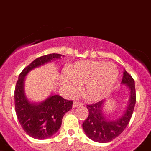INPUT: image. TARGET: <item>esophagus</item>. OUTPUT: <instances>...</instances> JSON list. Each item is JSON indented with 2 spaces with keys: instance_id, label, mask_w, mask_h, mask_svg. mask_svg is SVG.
Returning a JSON list of instances; mask_svg holds the SVG:
<instances>
[{
  "instance_id": "1",
  "label": "esophagus",
  "mask_w": 151,
  "mask_h": 151,
  "mask_svg": "<svg viewBox=\"0 0 151 151\" xmlns=\"http://www.w3.org/2000/svg\"><path fill=\"white\" fill-rule=\"evenodd\" d=\"M82 105V103L79 102V101H74V104H73V108H77V107H79V106Z\"/></svg>"
}]
</instances>
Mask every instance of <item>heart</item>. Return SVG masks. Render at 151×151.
I'll use <instances>...</instances> for the list:
<instances>
[{
  "label": "heart",
  "mask_w": 151,
  "mask_h": 151,
  "mask_svg": "<svg viewBox=\"0 0 151 151\" xmlns=\"http://www.w3.org/2000/svg\"><path fill=\"white\" fill-rule=\"evenodd\" d=\"M62 84L69 96L77 95L83 85V93L90 101H99L112 91L119 75L114 63L98 61H83L69 67Z\"/></svg>",
  "instance_id": "1"
}]
</instances>
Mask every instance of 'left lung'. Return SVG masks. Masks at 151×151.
I'll use <instances>...</instances> for the list:
<instances>
[{"label": "left lung", "mask_w": 151, "mask_h": 151, "mask_svg": "<svg viewBox=\"0 0 151 151\" xmlns=\"http://www.w3.org/2000/svg\"><path fill=\"white\" fill-rule=\"evenodd\" d=\"M121 84L129 89V98L125 111L119 117L107 119L104 113V101L88 104L89 115L83 123L88 138L99 143H107L119 136L126 129L132 116L136 101L135 81L126 70L123 71Z\"/></svg>", "instance_id": "1"}]
</instances>
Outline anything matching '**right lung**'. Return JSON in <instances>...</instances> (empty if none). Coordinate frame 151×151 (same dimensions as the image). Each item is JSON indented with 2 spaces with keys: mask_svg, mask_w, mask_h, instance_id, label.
I'll return each instance as SVG.
<instances>
[{
  "mask_svg": "<svg viewBox=\"0 0 151 151\" xmlns=\"http://www.w3.org/2000/svg\"><path fill=\"white\" fill-rule=\"evenodd\" d=\"M62 56L52 53L39 57L23 69L16 83L14 92L16 116L24 131L35 139H46L55 135L60 129L64 115L72 108L73 101L52 94L40 102H32L25 93V77L31 70Z\"/></svg>",
  "mask_w": 151,
  "mask_h": 151,
  "instance_id": "right-lung-1",
  "label": "right lung"
}]
</instances>
